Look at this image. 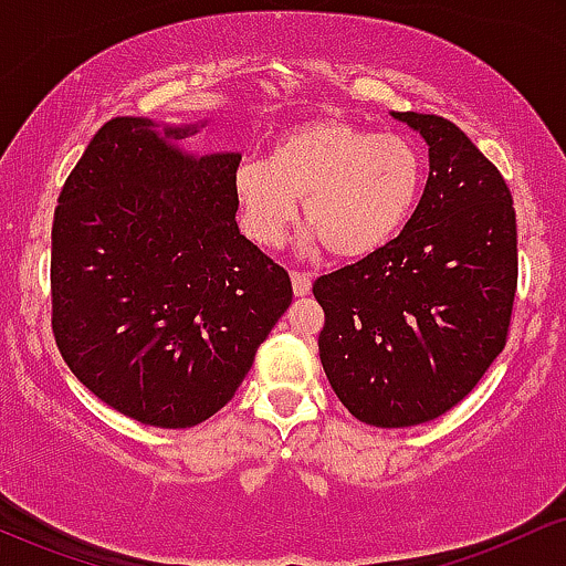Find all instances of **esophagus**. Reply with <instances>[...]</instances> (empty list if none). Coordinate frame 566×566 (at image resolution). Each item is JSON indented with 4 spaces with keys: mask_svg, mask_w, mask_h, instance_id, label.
Segmentation results:
<instances>
[{
    "mask_svg": "<svg viewBox=\"0 0 566 566\" xmlns=\"http://www.w3.org/2000/svg\"><path fill=\"white\" fill-rule=\"evenodd\" d=\"M291 285H294V294H296V296L310 294V289H312V275H307V272H291Z\"/></svg>",
    "mask_w": 566,
    "mask_h": 566,
    "instance_id": "1",
    "label": "esophagus"
}]
</instances>
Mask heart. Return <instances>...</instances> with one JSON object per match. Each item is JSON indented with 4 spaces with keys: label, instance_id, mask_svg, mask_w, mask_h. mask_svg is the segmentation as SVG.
<instances>
[{
    "label": "heart",
    "instance_id": "obj_1",
    "mask_svg": "<svg viewBox=\"0 0 566 566\" xmlns=\"http://www.w3.org/2000/svg\"><path fill=\"white\" fill-rule=\"evenodd\" d=\"M423 182V156L410 137L325 116L296 124L272 143L268 161L235 171L245 235L283 241L302 201L304 219L331 254H374L397 235Z\"/></svg>",
    "mask_w": 566,
    "mask_h": 566
}]
</instances>
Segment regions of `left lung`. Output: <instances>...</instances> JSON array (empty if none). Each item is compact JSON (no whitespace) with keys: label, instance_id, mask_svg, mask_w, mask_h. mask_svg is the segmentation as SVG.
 <instances>
[{"label":"left lung","instance_id":"left-lung-1","mask_svg":"<svg viewBox=\"0 0 566 566\" xmlns=\"http://www.w3.org/2000/svg\"><path fill=\"white\" fill-rule=\"evenodd\" d=\"M429 143V179L395 241L312 285L317 347L344 408L381 429L455 408L506 347L520 251L514 198L448 118L391 113Z\"/></svg>","mask_w":566,"mask_h":566}]
</instances>
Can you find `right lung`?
<instances>
[{"mask_svg": "<svg viewBox=\"0 0 566 566\" xmlns=\"http://www.w3.org/2000/svg\"><path fill=\"white\" fill-rule=\"evenodd\" d=\"M190 126L111 118L60 190L52 334L97 400L158 429L232 400L289 310L291 277L235 222L238 153L171 148Z\"/></svg>", "mask_w": 566, "mask_h": 566, "instance_id": "add662e5", "label": "right lung"}]
</instances>
